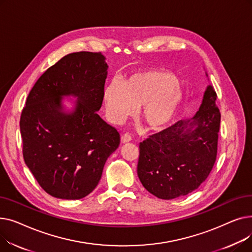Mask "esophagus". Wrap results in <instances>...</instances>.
I'll return each instance as SVG.
<instances>
[{
  "label": "esophagus",
  "instance_id": "obj_1",
  "mask_svg": "<svg viewBox=\"0 0 252 252\" xmlns=\"http://www.w3.org/2000/svg\"><path fill=\"white\" fill-rule=\"evenodd\" d=\"M122 141L123 143H127V142H130L131 141V136L128 134V133H126L123 135L122 137Z\"/></svg>",
  "mask_w": 252,
  "mask_h": 252
}]
</instances>
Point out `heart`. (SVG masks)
Instances as JSON below:
<instances>
[{
    "instance_id": "1",
    "label": "heart",
    "mask_w": 252,
    "mask_h": 252,
    "mask_svg": "<svg viewBox=\"0 0 252 252\" xmlns=\"http://www.w3.org/2000/svg\"><path fill=\"white\" fill-rule=\"evenodd\" d=\"M178 77L165 70L137 72L121 82L112 81L104 90L107 116L114 124L134 115L141 107L143 122L149 129L158 130L169 124L183 100Z\"/></svg>"
}]
</instances>
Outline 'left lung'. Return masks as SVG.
<instances>
[{
    "label": "left lung",
    "mask_w": 252,
    "mask_h": 252,
    "mask_svg": "<svg viewBox=\"0 0 252 252\" xmlns=\"http://www.w3.org/2000/svg\"><path fill=\"white\" fill-rule=\"evenodd\" d=\"M208 86L192 121H179L140 143L138 176L148 192L164 200L185 196L207 179L217 160L220 113Z\"/></svg>",
    "instance_id": "8db88e82"
}]
</instances>
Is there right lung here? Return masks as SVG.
I'll return each instance as SVG.
<instances>
[{
  "label": "right lung",
  "instance_id": "right-lung-1",
  "mask_svg": "<svg viewBox=\"0 0 252 252\" xmlns=\"http://www.w3.org/2000/svg\"><path fill=\"white\" fill-rule=\"evenodd\" d=\"M107 68L101 52L71 53L41 75L26 99L20 116L23 158L53 197L75 200L89 195L119 146L117 129L97 114ZM69 94L78 102L65 114L61 98Z\"/></svg>",
  "mask_w": 252,
  "mask_h": 252
}]
</instances>
